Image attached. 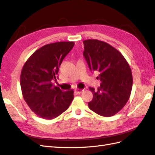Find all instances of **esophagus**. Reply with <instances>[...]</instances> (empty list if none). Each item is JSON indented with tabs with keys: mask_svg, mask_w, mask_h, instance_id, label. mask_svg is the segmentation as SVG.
Listing matches in <instances>:
<instances>
[{
	"mask_svg": "<svg viewBox=\"0 0 155 155\" xmlns=\"http://www.w3.org/2000/svg\"><path fill=\"white\" fill-rule=\"evenodd\" d=\"M83 91L84 90L82 89V88H76V89H75V92L77 94H81Z\"/></svg>",
	"mask_w": 155,
	"mask_h": 155,
	"instance_id": "34e87169",
	"label": "esophagus"
}]
</instances>
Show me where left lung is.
Instances as JSON below:
<instances>
[{"instance_id":"obj_1","label":"left lung","mask_w":155,"mask_h":155,"mask_svg":"<svg viewBox=\"0 0 155 155\" xmlns=\"http://www.w3.org/2000/svg\"><path fill=\"white\" fill-rule=\"evenodd\" d=\"M83 56L91 71H97L101 86L95 90L88 102L91 110L103 117L118 113L130 97L133 86L132 72L120 52L107 42L95 39L83 41Z\"/></svg>"}]
</instances>
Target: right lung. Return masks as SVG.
Masks as SVG:
<instances>
[{"instance_id": "1", "label": "right lung", "mask_w": 155, "mask_h": 155, "mask_svg": "<svg viewBox=\"0 0 155 155\" xmlns=\"http://www.w3.org/2000/svg\"><path fill=\"white\" fill-rule=\"evenodd\" d=\"M74 42L46 45L32 54L23 66L21 74L22 96L38 117L51 120L67 110L74 98L72 90L62 91L54 87L62 61L74 47Z\"/></svg>"}]
</instances>
